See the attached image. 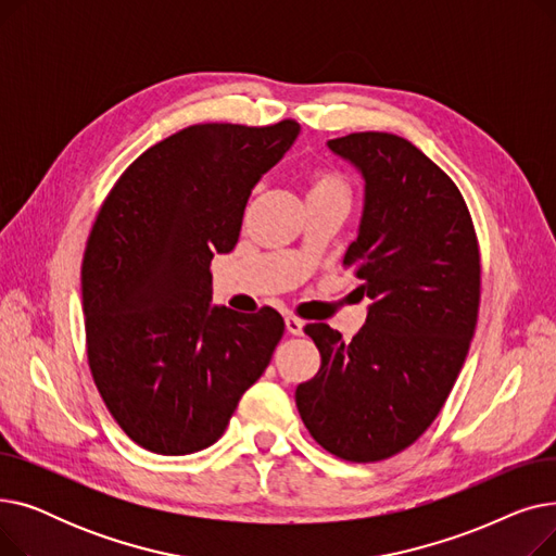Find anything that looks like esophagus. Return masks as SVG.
Returning a JSON list of instances; mask_svg holds the SVG:
<instances>
[{
    "mask_svg": "<svg viewBox=\"0 0 556 556\" xmlns=\"http://www.w3.org/2000/svg\"><path fill=\"white\" fill-rule=\"evenodd\" d=\"M286 331H288L290 336H302L304 323H302L300 317H295V315H286Z\"/></svg>",
    "mask_w": 556,
    "mask_h": 556,
    "instance_id": "1",
    "label": "esophagus"
}]
</instances>
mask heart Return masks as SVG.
Returning a JSON list of instances; mask_svg holds the SVG:
<instances>
[{
    "instance_id": "heart-1",
    "label": "heart",
    "mask_w": 556,
    "mask_h": 556,
    "mask_svg": "<svg viewBox=\"0 0 556 556\" xmlns=\"http://www.w3.org/2000/svg\"><path fill=\"white\" fill-rule=\"evenodd\" d=\"M302 182L306 189V200H349V185L344 175L325 164H311L302 170Z\"/></svg>"
}]
</instances>
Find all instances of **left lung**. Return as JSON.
<instances>
[{
    "label": "left lung",
    "instance_id": "obj_1",
    "mask_svg": "<svg viewBox=\"0 0 556 556\" xmlns=\"http://www.w3.org/2000/svg\"><path fill=\"white\" fill-rule=\"evenodd\" d=\"M329 149L365 178L342 266L374 304L349 342L325 323L304 327L323 363L295 403L327 453L381 462L419 440L457 381L478 325L480 245L457 185L415 143L367 130Z\"/></svg>",
    "mask_w": 556,
    "mask_h": 556
}]
</instances>
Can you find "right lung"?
<instances>
[{
  "mask_svg": "<svg viewBox=\"0 0 556 556\" xmlns=\"http://www.w3.org/2000/svg\"><path fill=\"white\" fill-rule=\"evenodd\" d=\"M298 132L295 119L182 128L101 204L80 266L87 363L110 415L146 451L218 442L273 358L283 317L212 308L210 261L237 245L252 187Z\"/></svg>",
  "mask_w": 556,
  "mask_h": 556,
  "instance_id": "add662e5",
  "label": "right lung"
}]
</instances>
